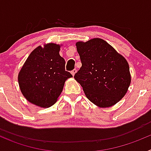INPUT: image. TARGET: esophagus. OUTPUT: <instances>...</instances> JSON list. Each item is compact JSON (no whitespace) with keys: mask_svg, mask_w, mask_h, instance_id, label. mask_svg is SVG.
Returning <instances> with one entry per match:
<instances>
[{"mask_svg":"<svg viewBox=\"0 0 151 151\" xmlns=\"http://www.w3.org/2000/svg\"><path fill=\"white\" fill-rule=\"evenodd\" d=\"M76 72H77V69H73V70H72V71H71L72 75H73V76H74V75L76 74Z\"/></svg>","mask_w":151,"mask_h":151,"instance_id":"1","label":"esophagus"}]
</instances>
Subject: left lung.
Returning a JSON list of instances; mask_svg holds the SVG:
<instances>
[{
    "label": "left lung",
    "mask_w": 151,
    "mask_h": 151,
    "mask_svg": "<svg viewBox=\"0 0 151 151\" xmlns=\"http://www.w3.org/2000/svg\"><path fill=\"white\" fill-rule=\"evenodd\" d=\"M82 67L74 76L88 99L100 107L120 101L131 83L127 60L101 38L76 44Z\"/></svg>",
    "instance_id": "1"
}]
</instances>
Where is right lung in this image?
<instances>
[{"mask_svg":"<svg viewBox=\"0 0 151 151\" xmlns=\"http://www.w3.org/2000/svg\"><path fill=\"white\" fill-rule=\"evenodd\" d=\"M60 45L47 44L33 50L18 76L21 92L28 101L41 107H50L62 92L66 80L73 77L65 70Z\"/></svg>","mask_w":151,"mask_h":151,"instance_id":"add662e5","label":"right lung"}]
</instances>
